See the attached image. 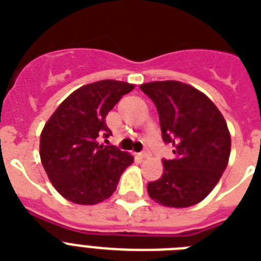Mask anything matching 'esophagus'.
<instances>
[{"label":"esophagus","instance_id":"34e87169","mask_svg":"<svg viewBox=\"0 0 261 261\" xmlns=\"http://www.w3.org/2000/svg\"><path fill=\"white\" fill-rule=\"evenodd\" d=\"M139 156L141 157V159H148V157L150 156V153H149V152H148V150H144V152H141V153H140Z\"/></svg>","mask_w":261,"mask_h":261}]
</instances>
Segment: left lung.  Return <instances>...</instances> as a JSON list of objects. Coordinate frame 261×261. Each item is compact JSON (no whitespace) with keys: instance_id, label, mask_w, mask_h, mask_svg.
Here are the masks:
<instances>
[{"instance_id":"8db88e82","label":"left lung","mask_w":261,"mask_h":261,"mask_svg":"<svg viewBox=\"0 0 261 261\" xmlns=\"http://www.w3.org/2000/svg\"><path fill=\"white\" fill-rule=\"evenodd\" d=\"M153 101L161 135L173 146V160H163L164 172L148 184V195L160 205L187 208L212 192L228 165L231 135L221 112L199 89L180 81L140 85Z\"/></svg>"}]
</instances>
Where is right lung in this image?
<instances>
[{
    "label": "right lung",
    "instance_id": "1",
    "mask_svg": "<svg viewBox=\"0 0 261 261\" xmlns=\"http://www.w3.org/2000/svg\"><path fill=\"white\" fill-rule=\"evenodd\" d=\"M135 85L116 80L87 84L69 94L45 124L40 157L49 180L60 195L80 205L109 199L133 156L98 143L112 132L105 124L124 94ZM108 141V140H105Z\"/></svg>",
    "mask_w": 261,
    "mask_h": 261
}]
</instances>
